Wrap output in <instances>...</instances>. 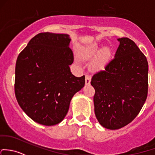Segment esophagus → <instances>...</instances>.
<instances>
[{
	"mask_svg": "<svg viewBox=\"0 0 155 155\" xmlns=\"http://www.w3.org/2000/svg\"><path fill=\"white\" fill-rule=\"evenodd\" d=\"M90 83H91V76H89V75H86L85 84H87V85H88V84H90Z\"/></svg>",
	"mask_w": 155,
	"mask_h": 155,
	"instance_id": "obj_1",
	"label": "esophagus"
}]
</instances>
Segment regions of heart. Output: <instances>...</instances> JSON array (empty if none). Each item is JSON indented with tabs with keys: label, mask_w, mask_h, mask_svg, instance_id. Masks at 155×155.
<instances>
[{
	"label": "heart",
	"mask_w": 155,
	"mask_h": 155,
	"mask_svg": "<svg viewBox=\"0 0 155 155\" xmlns=\"http://www.w3.org/2000/svg\"><path fill=\"white\" fill-rule=\"evenodd\" d=\"M99 48L97 45H93L84 48L81 52V56L84 59H91L99 52ZM111 56V52L109 48H105L99 52L97 57L91 64V69L93 71H99L102 70L108 62Z\"/></svg>",
	"instance_id": "heart-1"
}]
</instances>
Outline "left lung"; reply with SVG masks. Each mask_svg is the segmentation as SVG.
Wrapping results in <instances>:
<instances>
[{"instance_id": "obj_1", "label": "left lung", "mask_w": 155, "mask_h": 155, "mask_svg": "<svg viewBox=\"0 0 155 155\" xmlns=\"http://www.w3.org/2000/svg\"><path fill=\"white\" fill-rule=\"evenodd\" d=\"M118 40L115 57L92 76L91 82L95 89L97 119L101 125L111 130L134 120L146 102L149 86L146 57L130 38Z\"/></svg>"}]
</instances>
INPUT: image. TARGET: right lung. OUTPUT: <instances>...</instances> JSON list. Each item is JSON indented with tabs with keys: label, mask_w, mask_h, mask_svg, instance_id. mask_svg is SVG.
I'll list each match as a JSON object with an SVG mask.
<instances>
[{
	"label": "right lung",
	"mask_w": 155,
	"mask_h": 155,
	"mask_svg": "<svg viewBox=\"0 0 155 155\" xmlns=\"http://www.w3.org/2000/svg\"><path fill=\"white\" fill-rule=\"evenodd\" d=\"M66 34H37L19 53L15 64V94L32 120L54 125L63 120L70 102L84 87V76L76 77L70 67L73 53Z\"/></svg>",
	"instance_id": "1"
}]
</instances>
